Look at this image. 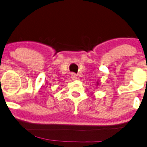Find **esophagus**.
<instances>
[{
    "mask_svg": "<svg viewBox=\"0 0 147 147\" xmlns=\"http://www.w3.org/2000/svg\"><path fill=\"white\" fill-rule=\"evenodd\" d=\"M71 78L72 79V80H77V75H75V73H72L71 75Z\"/></svg>",
    "mask_w": 147,
    "mask_h": 147,
    "instance_id": "obj_1",
    "label": "esophagus"
}]
</instances>
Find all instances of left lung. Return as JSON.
<instances>
[{
	"label": "left lung",
	"mask_w": 147,
	"mask_h": 147,
	"mask_svg": "<svg viewBox=\"0 0 147 147\" xmlns=\"http://www.w3.org/2000/svg\"><path fill=\"white\" fill-rule=\"evenodd\" d=\"M99 84H100V82H99V80H98V81H97V82H96V86L99 85Z\"/></svg>",
	"instance_id": "8db88e82"
}]
</instances>
